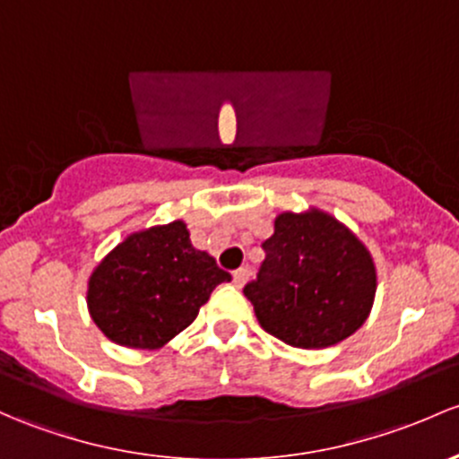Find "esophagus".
Masks as SVG:
<instances>
[{"label":"esophagus","mask_w":459,"mask_h":459,"mask_svg":"<svg viewBox=\"0 0 459 459\" xmlns=\"http://www.w3.org/2000/svg\"><path fill=\"white\" fill-rule=\"evenodd\" d=\"M248 277H250V270L248 268H239V270H235L233 273V283L238 288H242L246 281H248Z\"/></svg>","instance_id":"1"}]
</instances>
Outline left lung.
I'll return each instance as SVG.
<instances>
[{
  "mask_svg": "<svg viewBox=\"0 0 459 459\" xmlns=\"http://www.w3.org/2000/svg\"><path fill=\"white\" fill-rule=\"evenodd\" d=\"M262 248L266 259L244 294L268 334L321 350L363 325L376 294L374 259L336 217L318 209L281 213Z\"/></svg>",
  "mask_w": 459,
  "mask_h": 459,
  "instance_id": "left-lung-1",
  "label": "left lung"
}]
</instances>
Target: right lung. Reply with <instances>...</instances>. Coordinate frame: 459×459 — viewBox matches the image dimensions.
Here are the masks:
<instances>
[{"mask_svg": "<svg viewBox=\"0 0 459 459\" xmlns=\"http://www.w3.org/2000/svg\"><path fill=\"white\" fill-rule=\"evenodd\" d=\"M230 274L204 250L193 248L185 221L129 235L91 273V321L114 343L158 350L195 321Z\"/></svg>", "mask_w": 459, "mask_h": 459, "instance_id": "add662e5", "label": "right lung"}]
</instances>
